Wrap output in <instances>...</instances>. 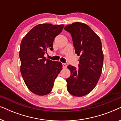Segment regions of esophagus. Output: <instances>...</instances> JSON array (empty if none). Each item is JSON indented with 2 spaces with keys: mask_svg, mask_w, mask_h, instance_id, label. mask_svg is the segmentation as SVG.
<instances>
[{
  "mask_svg": "<svg viewBox=\"0 0 121 121\" xmlns=\"http://www.w3.org/2000/svg\"><path fill=\"white\" fill-rule=\"evenodd\" d=\"M62 65H63V69H65V68H67V64H66L63 63V64H62Z\"/></svg>",
  "mask_w": 121,
  "mask_h": 121,
  "instance_id": "esophagus-1",
  "label": "esophagus"
}]
</instances>
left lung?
Instances as JSON below:
<instances>
[{
    "label": "left lung",
    "instance_id": "8db88e82",
    "mask_svg": "<svg viewBox=\"0 0 121 121\" xmlns=\"http://www.w3.org/2000/svg\"><path fill=\"white\" fill-rule=\"evenodd\" d=\"M64 29L70 32L75 53L80 56L79 69L68 66L70 76L66 79L67 90L71 95L81 97L90 93L97 85L104 62L101 41L86 24L76 22Z\"/></svg>",
    "mask_w": 121,
    "mask_h": 121
}]
</instances>
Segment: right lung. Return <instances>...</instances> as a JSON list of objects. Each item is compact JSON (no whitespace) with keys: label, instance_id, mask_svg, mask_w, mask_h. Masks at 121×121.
I'll list each match as a JSON object with an SVG mask.
<instances>
[{"label":"right lung","instance_id":"1","mask_svg":"<svg viewBox=\"0 0 121 121\" xmlns=\"http://www.w3.org/2000/svg\"><path fill=\"white\" fill-rule=\"evenodd\" d=\"M64 26L37 25L21 41L19 52L21 74L27 88L37 95H46L52 91L54 80L62 69L60 62L46 59L44 55L48 48L52 50L54 39Z\"/></svg>","mask_w":121,"mask_h":121}]
</instances>
